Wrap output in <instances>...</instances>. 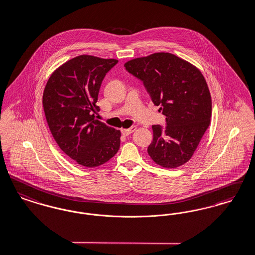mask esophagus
<instances>
[{"mask_svg":"<svg viewBox=\"0 0 255 255\" xmlns=\"http://www.w3.org/2000/svg\"><path fill=\"white\" fill-rule=\"evenodd\" d=\"M135 129H136V127L131 126L129 128H123V129H121V132L123 135L128 136V135L132 133Z\"/></svg>","mask_w":255,"mask_h":255,"instance_id":"obj_1","label":"esophagus"}]
</instances>
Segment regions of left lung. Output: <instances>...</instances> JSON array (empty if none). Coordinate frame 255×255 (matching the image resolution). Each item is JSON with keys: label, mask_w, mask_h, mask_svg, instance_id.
Wrapping results in <instances>:
<instances>
[{"label": "left lung", "mask_w": 255, "mask_h": 255, "mask_svg": "<svg viewBox=\"0 0 255 255\" xmlns=\"http://www.w3.org/2000/svg\"><path fill=\"white\" fill-rule=\"evenodd\" d=\"M124 66L143 82L154 106L166 116V127L152 126L148 155L164 168L183 165L210 124L211 96L201 71L169 53L135 58Z\"/></svg>", "instance_id": "obj_1"}]
</instances>
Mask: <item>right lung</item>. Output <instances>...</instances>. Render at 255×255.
Returning <instances> with one entry per match:
<instances>
[{
    "instance_id": "right-lung-1",
    "label": "right lung",
    "mask_w": 255,
    "mask_h": 255,
    "mask_svg": "<svg viewBox=\"0 0 255 255\" xmlns=\"http://www.w3.org/2000/svg\"><path fill=\"white\" fill-rule=\"evenodd\" d=\"M118 63L92 55H79L57 68L46 84L43 108L53 137L61 150L84 167H98L120 147V130L95 119L106 75Z\"/></svg>"
}]
</instances>
